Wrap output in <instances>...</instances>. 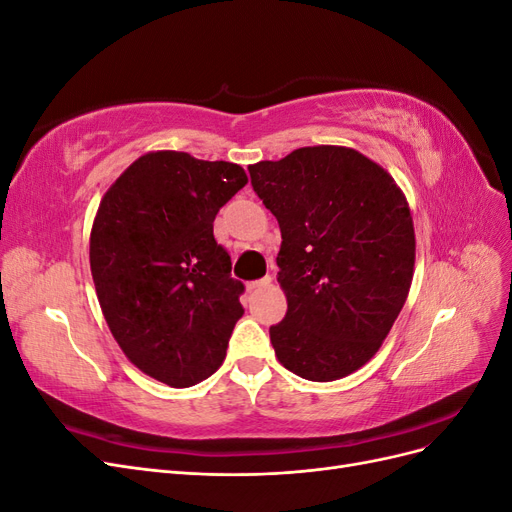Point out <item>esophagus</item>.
<instances>
[{
	"label": "esophagus",
	"instance_id": "esophagus-1",
	"mask_svg": "<svg viewBox=\"0 0 512 512\" xmlns=\"http://www.w3.org/2000/svg\"><path fill=\"white\" fill-rule=\"evenodd\" d=\"M269 284H271V275H265V277H262V280H254V282L247 284V290L254 292V290H258L262 286H269Z\"/></svg>",
	"mask_w": 512,
	"mask_h": 512
}]
</instances>
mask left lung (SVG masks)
I'll return each mask as SVG.
<instances>
[{"label":"left lung","instance_id":"1","mask_svg":"<svg viewBox=\"0 0 512 512\" xmlns=\"http://www.w3.org/2000/svg\"><path fill=\"white\" fill-rule=\"evenodd\" d=\"M247 170L282 230L277 282L288 312L269 329L277 359L312 382L344 378L378 352L406 303V198L384 168L346 147H301Z\"/></svg>","mask_w":512,"mask_h":512}]
</instances>
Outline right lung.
Listing matches in <instances>:
<instances>
[{
  "instance_id": "add662e5",
  "label": "right lung",
  "mask_w": 512,
  "mask_h": 512,
  "mask_svg": "<svg viewBox=\"0 0 512 512\" xmlns=\"http://www.w3.org/2000/svg\"><path fill=\"white\" fill-rule=\"evenodd\" d=\"M247 183L232 162L156 151L102 198L89 262L108 329L128 359L175 389L209 378L243 316V282L213 237L218 211Z\"/></svg>"
}]
</instances>
